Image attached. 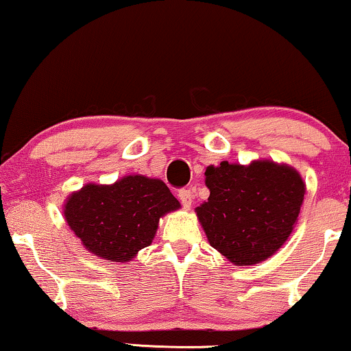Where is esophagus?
I'll return each instance as SVG.
<instances>
[{
  "label": "esophagus",
  "mask_w": 351,
  "mask_h": 351,
  "mask_svg": "<svg viewBox=\"0 0 351 351\" xmlns=\"http://www.w3.org/2000/svg\"><path fill=\"white\" fill-rule=\"evenodd\" d=\"M178 199H180L181 205L187 210V208H191L192 199H194V195H192L191 189H181L180 192H178Z\"/></svg>",
  "instance_id": "1"
}]
</instances>
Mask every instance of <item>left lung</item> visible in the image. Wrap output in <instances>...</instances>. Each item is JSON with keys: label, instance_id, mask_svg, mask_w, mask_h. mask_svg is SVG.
I'll use <instances>...</instances> for the list:
<instances>
[{"label": "left lung", "instance_id": "8db88e82", "mask_svg": "<svg viewBox=\"0 0 351 351\" xmlns=\"http://www.w3.org/2000/svg\"><path fill=\"white\" fill-rule=\"evenodd\" d=\"M205 176L210 197L195 211L215 250L237 265H251L281 248L305 194L298 171L270 160L248 167L221 162Z\"/></svg>", "mask_w": 351, "mask_h": 351}]
</instances>
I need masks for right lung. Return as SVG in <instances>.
Instances as JSON below:
<instances>
[{"label":"right lung","instance_id":"right-lung-1","mask_svg":"<svg viewBox=\"0 0 351 351\" xmlns=\"http://www.w3.org/2000/svg\"><path fill=\"white\" fill-rule=\"evenodd\" d=\"M176 208L180 202L164 181L133 175L111 186H84L63 211L86 250L112 263H128L151 245L162 216Z\"/></svg>","mask_w":351,"mask_h":351}]
</instances>
